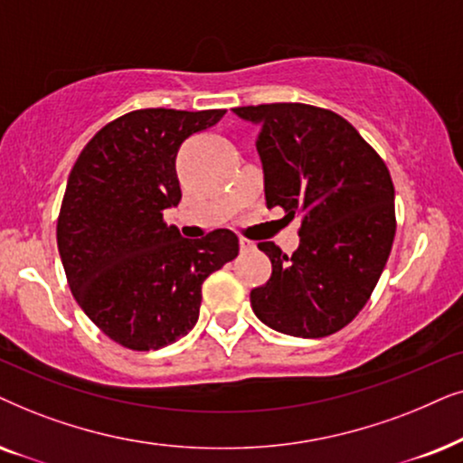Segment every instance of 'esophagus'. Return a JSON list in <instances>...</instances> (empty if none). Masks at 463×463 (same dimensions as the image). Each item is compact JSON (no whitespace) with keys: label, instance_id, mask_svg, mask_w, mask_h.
I'll return each mask as SVG.
<instances>
[{"label":"esophagus","instance_id":"obj_1","mask_svg":"<svg viewBox=\"0 0 463 463\" xmlns=\"http://www.w3.org/2000/svg\"><path fill=\"white\" fill-rule=\"evenodd\" d=\"M239 248H241V251H251V250H256V243L250 241V239L241 237L239 239Z\"/></svg>","mask_w":463,"mask_h":463}]
</instances>
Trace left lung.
I'll return each mask as SVG.
<instances>
[{
  "label": "left lung",
  "mask_w": 463,
  "mask_h": 463,
  "mask_svg": "<svg viewBox=\"0 0 463 463\" xmlns=\"http://www.w3.org/2000/svg\"><path fill=\"white\" fill-rule=\"evenodd\" d=\"M258 125L267 207L300 215L292 256L273 241L269 281L250 292L269 328L322 338L345 328L368 303L396 235L393 184L383 158L343 116L307 103L232 109Z\"/></svg>",
  "instance_id": "8db88e82"
}]
</instances>
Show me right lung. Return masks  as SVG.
<instances>
[{"instance_id":"1","label":"right lung","mask_w":463,"mask_h":463,"mask_svg":"<svg viewBox=\"0 0 463 463\" xmlns=\"http://www.w3.org/2000/svg\"><path fill=\"white\" fill-rule=\"evenodd\" d=\"M226 109L147 108L108 122L73 165L57 245L73 298L114 343L154 351L188 335L201 286L239 254L232 231L184 239L163 212L182 199L175 156Z\"/></svg>"}]
</instances>
